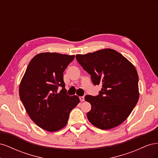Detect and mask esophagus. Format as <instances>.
<instances>
[{
  "instance_id": "1",
  "label": "esophagus",
  "mask_w": 158,
  "mask_h": 158,
  "mask_svg": "<svg viewBox=\"0 0 158 158\" xmlns=\"http://www.w3.org/2000/svg\"><path fill=\"white\" fill-rule=\"evenodd\" d=\"M80 102H84V96H80Z\"/></svg>"
}]
</instances>
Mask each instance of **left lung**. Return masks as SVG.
Here are the masks:
<instances>
[{"mask_svg": "<svg viewBox=\"0 0 158 158\" xmlns=\"http://www.w3.org/2000/svg\"><path fill=\"white\" fill-rule=\"evenodd\" d=\"M76 60L91 75L94 85H102L96 96L87 95L85 100L92 109L89 121L103 130L120 125L132 111L139 98L138 76L130 61L111 49L85 55H76Z\"/></svg>", "mask_w": 158, "mask_h": 158, "instance_id": "left-lung-1", "label": "left lung"}]
</instances>
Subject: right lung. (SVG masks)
Listing matches in <instances>:
<instances>
[{
  "label": "right lung",
  "mask_w": 158,
  "mask_h": 158,
  "mask_svg": "<svg viewBox=\"0 0 158 158\" xmlns=\"http://www.w3.org/2000/svg\"><path fill=\"white\" fill-rule=\"evenodd\" d=\"M74 55L41 52L30 62L19 88L27 114L37 125L49 132L60 130L69 114L80 103L77 95L66 94L63 72ZM60 86V92L57 91Z\"/></svg>",
  "instance_id": "add662e5"
}]
</instances>
